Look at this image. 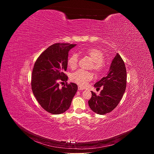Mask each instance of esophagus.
<instances>
[{
    "instance_id": "obj_1",
    "label": "esophagus",
    "mask_w": 154,
    "mask_h": 154,
    "mask_svg": "<svg viewBox=\"0 0 154 154\" xmlns=\"http://www.w3.org/2000/svg\"><path fill=\"white\" fill-rule=\"evenodd\" d=\"M78 90H83L84 88L83 87H82L81 86H78Z\"/></svg>"
}]
</instances>
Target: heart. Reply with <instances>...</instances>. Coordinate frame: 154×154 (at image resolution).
Instances as JSON below:
<instances>
[{"instance_id":"heart-1","label":"heart","mask_w":154,"mask_h":154,"mask_svg":"<svg viewBox=\"0 0 154 154\" xmlns=\"http://www.w3.org/2000/svg\"><path fill=\"white\" fill-rule=\"evenodd\" d=\"M85 54L93 60L90 69H93L96 73L100 72L104 67V56L101 51L96 48H91L84 51ZM79 57L75 53L73 54L68 59V64L70 68L74 69L77 67ZM71 80L80 86H84L87 83L93 79V74L91 72L79 70L71 75Z\"/></svg>"}]
</instances>
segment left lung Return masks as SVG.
<instances>
[{"label":"left lung","instance_id":"left-lung-1","mask_svg":"<svg viewBox=\"0 0 154 154\" xmlns=\"http://www.w3.org/2000/svg\"><path fill=\"white\" fill-rule=\"evenodd\" d=\"M127 72L124 61L116 53L107 75L96 82L94 87L102 86L99 95L91 91L88 105L91 110L99 115L109 113L118 106L126 88Z\"/></svg>","mask_w":154,"mask_h":154}]
</instances>
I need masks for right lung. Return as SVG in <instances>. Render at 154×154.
I'll list each match as a JSON object with an SVG mask.
<instances>
[{"label":"right lung","instance_id":"add662e5","mask_svg":"<svg viewBox=\"0 0 154 154\" xmlns=\"http://www.w3.org/2000/svg\"><path fill=\"white\" fill-rule=\"evenodd\" d=\"M75 46L54 44L39 55L34 64L32 91L42 108L50 113L59 115L67 111L78 90L75 83H66L60 88L58 83L68 80L64 72L67 69L68 53Z\"/></svg>","mask_w":154,"mask_h":154}]
</instances>
